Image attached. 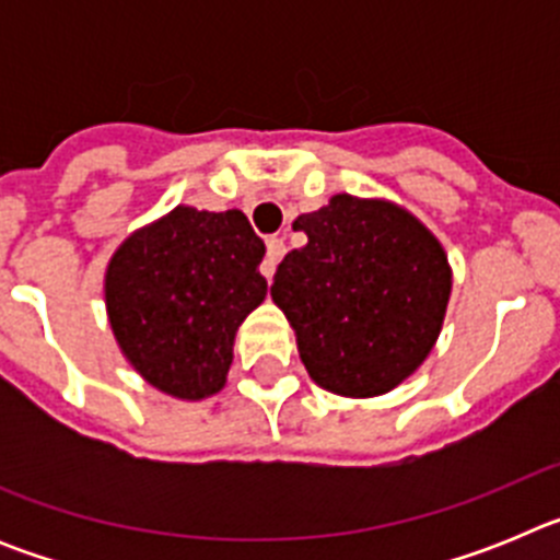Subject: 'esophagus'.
Instances as JSON below:
<instances>
[{
  "label": "esophagus",
  "mask_w": 560,
  "mask_h": 560,
  "mask_svg": "<svg viewBox=\"0 0 560 560\" xmlns=\"http://www.w3.org/2000/svg\"><path fill=\"white\" fill-rule=\"evenodd\" d=\"M283 255H285L283 237H277V235L269 237V241H266V260L260 264V271H264L266 280H271V277H275V269H277V264L283 260Z\"/></svg>",
  "instance_id": "34e87169"
}]
</instances>
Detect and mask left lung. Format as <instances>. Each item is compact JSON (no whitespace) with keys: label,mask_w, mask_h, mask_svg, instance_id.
I'll list each match as a JSON object with an SVG mask.
<instances>
[{"label":"left lung","mask_w":560,"mask_h":560,"mask_svg":"<svg viewBox=\"0 0 560 560\" xmlns=\"http://www.w3.org/2000/svg\"><path fill=\"white\" fill-rule=\"evenodd\" d=\"M308 235L277 266L271 300L289 316L311 378L348 398L384 395L438 341L452 269L404 207L339 192L294 221Z\"/></svg>","instance_id":"obj_1"}]
</instances>
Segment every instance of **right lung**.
Listing matches in <instances>:
<instances>
[{"label":"right lung","mask_w":560,"mask_h":560,"mask_svg":"<svg viewBox=\"0 0 560 560\" xmlns=\"http://www.w3.org/2000/svg\"><path fill=\"white\" fill-rule=\"evenodd\" d=\"M264 241L241 210L176 207L133 232L106 269V311L131 368L162 393L224 387L235 330L266 300Z\"/></svg>","instance_id":"right-lung-1"}]
</instances>
